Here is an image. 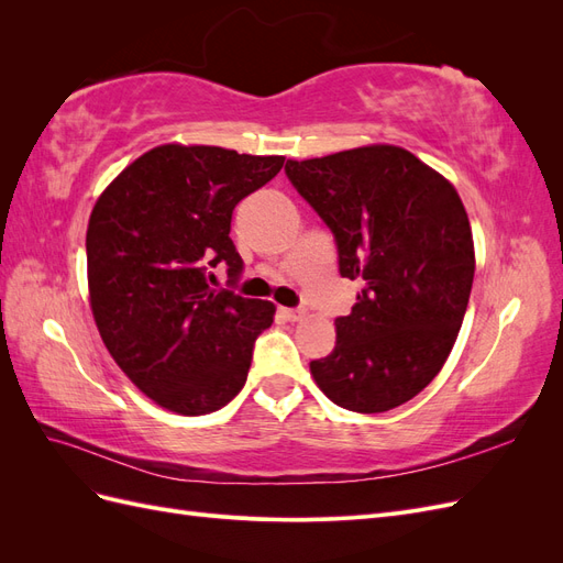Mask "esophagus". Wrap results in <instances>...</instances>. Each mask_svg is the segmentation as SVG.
Here are the masks:
<instances>
[{"label":"esophagus","instance_id":"obj_1","mask_svg":"<svg viewBox=\"0 0 563 563\" xmlns=\"http://www.w3.org/2000/svg\"><path fill=\"white\" fill-rule=\"evenodd\" d=\"M282 317L286 321H300L305 317V310L302 308H282Z\"/></svg>","mask_w":563,"mask_h":563}]
</instances>
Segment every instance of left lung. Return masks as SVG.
<instances>
[{
  "instance_id": "8db88e82",
  "label": "left lung",
  "mask_w": 563,
  "mask_h": 563,
  "mask_svg": "<svg viewBox=\"0 0 563 563\" xmlns=\"http://www.w3.org/2000/svg\"><path fill=\"white\" fill-rule=\"evenodd\" d=\"M284 172L333 232L340 277L364 284L335 347L310 362L333 404L383 413L444 366L474 279L472 230L455 187L408 150L371 145Z\"/></svg>"
}]
</instances>
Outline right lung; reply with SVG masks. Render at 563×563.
<instances>
[{
    "mask_svg": "<svg viewBox=\"0 0 563 563\" xmlns=\"http://www.w3.org/2000/svg\"><path fill=\"white\" fill-rule=\"evenodd\" d=\"M282 166L284 157L162 145L96 201L87 230L96 327L119 368L168 411H218L246 383L275 305L234 294L244 261L230 240L232 211ZM218 264L230 289L212 288Z\"/></svg>",
    "mask_w": 563,
    "mask_h": 563,
    "instance_id": "1",
    "label": "right lung"
}]
</instances>
